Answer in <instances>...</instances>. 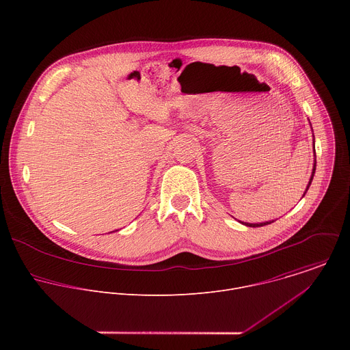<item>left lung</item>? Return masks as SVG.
<instances>
[{"mask_svg":"<svg viewBox=\"0 0 350 350\" xmlns=\"http://www.w3.org/2000/svg\"><path fill=\"white\" fill-rule=\"evenodd\" d=\"M312 126V124H310ZM313 130V129H312ZM313 151H314V157H316V149H314V135H313ZM314 173H316V158H314V163H313V170H312V176H310V180H309V184H308V187H306V189H305V192H304V196H305V193L308 192V189H309V187H310V184H312V181H313V177H314ZM302 196V198H304ZM275 220H270V221H263V223H245V221H239L241 224H243V226H246V227H262V226H267V224H271V223H274Z\"/></svg>","mask_w":350,"mask_h":350,"instance_id":"left-lung-1","label":"left lung"}]
</instances>
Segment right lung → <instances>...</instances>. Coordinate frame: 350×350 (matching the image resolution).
Wrapping results in <instances>:
<instances>
[{
	"label": "right lung",
	"mask_w": 350,
	"mask_h": 350,
	"mask_svg": "<svg viewBox=\"0 0 350 350\" xmlns=\"http://www.w3.org/2000/svg\"><path fill=\"white\" fill-rule=\"evenodd\" d=\"M116 231H118V230H116ZM112 232H113V231H112Z\"/></svg>",
	"instance_id": "right-lung-1"
}]
</instances>
